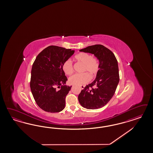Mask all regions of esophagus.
Wrapping results in <instances>:
<instances>
[{"label": "esophagus", "instance_id": "1", "mask_svg": "<svg viewBox=\"0 0 153 153\" xmlns=\"http://www.w3.org/2000/svg\"><path fill=\"white\" fill-rule=\"evenodd\" d=\"M81 88H82V89H83V88H85V86L81 85Z\"/></svg>", "mask_w": 153, "mask_h": 153}]
</instances>
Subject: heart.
<instances>
[{"label":"heart","mask_w":153,"mask_h":153,"mask_svg":"<svg viewBox=\"0 0 153 153\" xmlns=\"http://www.w3.org/2000/svg\"><path fill=\"white\" fill-rule=\"evenodd\" d=\"M76 60L83 64L82 72H88L92 76L97 74L99 70V62L96 57H94L87 53L81 52L74 56ZM62 69L67 75L72 74L74 72L73 65L70 59L65 61L62 65ZM88 73V74H89ZM87 72L77 74L71 76L68 81L72 85H83L88 82L91 79V76Z\"/></svg>","instance_id":"1"}]
</instances>
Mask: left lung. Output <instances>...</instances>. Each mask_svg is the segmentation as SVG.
Listing matches in <instances>:
<instances>
[{"mask_svg":"<svg viewBox=\"0 0 153 153\" xmlns=\"http://www.w3.org/2000/svg\"><path fill=\"white\" fill-rule=\"evenodd\" d=\"M79 51L93 54L99 61L95 79L86 85L78 97L82 107L97 109L105 105L116 92L120 81L118 62L113 52L102 45L88 46Z\"/></svg>","mask_w":153,"mask_h":153,"instance_id":"1","label":"left lung"}]
</instances>
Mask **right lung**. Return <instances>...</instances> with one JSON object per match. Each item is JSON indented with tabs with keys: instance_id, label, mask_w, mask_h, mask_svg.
Here are the masks:
<instances>
[{
	"instance_id": "right-lung-1",
	"label": "right lung",
	"mask_w": 153,
	"mask_h": 153,
	"mask_svg": "<svg viewBox=\"0 0 153 153\" xmlns=\"http://www.w3.org/2000/svg\"><path fill=\"white\" fill-rule=\"evenodd\" d=\"M74 53L70 49L51 45L36 56L31 70L30 88L37 105L43 111L56 113L64 109L65 99L72 86L65 85L67 78L62 65Z\"/></svg>"
}]
</instances>
